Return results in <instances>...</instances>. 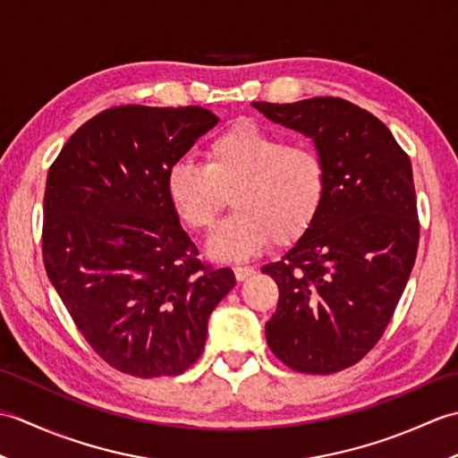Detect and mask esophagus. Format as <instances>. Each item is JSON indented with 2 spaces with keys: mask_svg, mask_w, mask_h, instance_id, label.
<instances>
[{
  "mask_svg": "<svg viewBox=\"0 0 458 458\" xmlns=\"http://www.w3.org/2000/svg\"><path fill=\"white\" fill-rule=\"evenodd\" d=\"M254 274H256V269L250 267V266H238V267H234V276H236L238 281H244V279L251 277Z\"/></svg>",
  "mask_w": 458,
  "mask_h": 458,
  "instance_id": "obj_1",
  "label": "esophagus"
}]
</instances>
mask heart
Returning <instances> with one entry per match:
<instances>
[{
  "instance_id": "heart-1",
  "label": "heart",
  "mask_w": 458,
  "mask_h": 458,
  "mask_svg": "<svg viewBox=\"0 0 458 458\" xmlns=\"http://www.w3.org/2000/svg\"><path fill=\"white\" fill-rule=\"evenodd\" d=\"M328 174L307 145H289L254 122H236L204 148V165L174 161L165 194L191 230H208L232 194V214L212 232L207 254L240 261L305 236L325 207Z\"/></svg>"
}]
</instances>
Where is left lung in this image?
<instances>
[{
  "instance_id": "left-lung-1",
  "label": "left lung",
  "mask_w": 458,
  "mask_h": 458,
  "mask_svg": "<svg viewBox=\"0 0 458 458\" xmlns=\"http://www.w3.org/2000/svg\"><path fill=\"white\" fill-rule=\"evenodd\" d=\"M251 106L313 140L327 165L317 222L261 271L279 287L271 352L297 372L333 374L374 348L410 279L420 244L411 161L376 115L343 98Z\"/></svg>"
}]
</instances>
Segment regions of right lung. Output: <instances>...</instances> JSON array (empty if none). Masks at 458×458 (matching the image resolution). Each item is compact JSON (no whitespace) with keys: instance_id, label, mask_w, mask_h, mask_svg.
Segmentation results:
<instances>
[{"instance_id":"right-lung-1","label":"right lung","mask_w":458,"mask_h":458,"mask_svg":"<svg viewBox=\"0 0 458 458\" xmlns=\"http://www.w3.org/2000/svg\"><path fill=\"white\" fill-rule=\"evenodd\" d=\"M218 118L207 108L118 106L76 130L47 174V276L94 352L138 377L202 354L208 317L236 285L208 269L165 194V174Z\"/></svg>"}]
</instances>
